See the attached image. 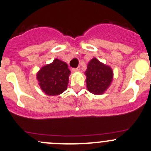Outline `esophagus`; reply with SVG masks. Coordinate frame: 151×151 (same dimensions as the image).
<instances>
[{
	"instance_id": "obj_1",
	"label": "esophagus",
	"mask_w": 151,
	"mask_h": 151,
	"mask_svg": "<svg viewBox=\"0 0 151 151\" xmlns=\"http://www.w3.org/2000/svg\"><path fill=\"white\" fill-rule=\"evenodd\" d=\"M80 66H79V67H77V68H73L72 71H74V72H76V71H80Z\"/></svg>"
}]
</instances>
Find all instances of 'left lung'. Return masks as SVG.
<instances>
[{
  "label": "left lung",
  "instance_id": "obj_1",
  "mask_svg": "<svg viewBox=\"0 0 151 151\" xmlns=\"http://www.w3.org/2000/svg\"><path fill=\"white\" fill-rule=\"evenodd\" d=\"M85 74L88 91L96 95L105 93L111 86L114 76L111 67L95 58L89 61Z\"/></svg>",
  "mask_w": 151,
  "mask_h": 151
}]
</instances>
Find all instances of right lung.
Returning <instances> with one entry per match:
<instances>
[{"mask_svg": "<svg viewBox=\"0 0 151 151\" xmlns=\"http://www.w3.org/2000/svg\"><path fill=\"white\" fill-rule=\"evenodd\" d=\"M70 74L66 63L55 59L52 63L40 68L37 74V80L46 95L56 96L67 89Z\"/></svg>", "mask_w": 151, "mask_h": 151, "instance_id": "right-lung-1", "label": "right lung"}]
</instances>
